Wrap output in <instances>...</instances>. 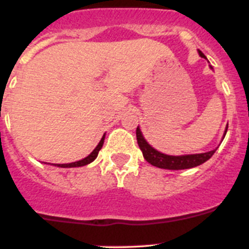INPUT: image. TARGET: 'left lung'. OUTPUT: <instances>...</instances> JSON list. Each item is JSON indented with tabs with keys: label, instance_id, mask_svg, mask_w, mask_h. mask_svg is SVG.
I'll return each instance as SVG.
<instances>
[{
	"label": "left lung",
	"instance_id": "left-lung-1",
	"mask_svg": "<svg viewBox=\"0 0 249 249\" xmlns=\"http://www.w3.org/2000/svg\"><path fill=\"white\" fill-rule=\"evenodd\" d=\"M199 56L204 57L201 51ZM228 128V124H227ZM227 132V129H226ZM136 136H137V142L140 146L141 151L143 153L144 160L151 163L152 166L158 167V168H164V169H187V168H193L199 164L204 163L206 160H210L213 155H214L215 149L210 152H204V153H197V155H184V156H168L164 153H160L157 149H155L151 144H148L144 137L142 136L140 127L136 129ZM226 136V133H224Z\"/></svg>",
	"mask_w": 249,
	"mask_h": 249
}]
</instances>
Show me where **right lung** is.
Wrapping results in <instances>:
<instances>
[{"mask_svg": "<svg viewBox=\"0 0 249 249\" xmlns=\"http://www.w3.org/2000/svg\"><path fill=\"white\" fill-rule=\"evenodd\" d=\"M103 141H105V135H103V137L101 138L100 143L97 144V147L92 151L91 155H89L86 158H83V160H77V162H72V163H65V164H54V166L57 167H62V168H71V167H82V166H86V164L91 163V162H93L96 158H97L98 156V152H100V149L102 148L103 146Z\"/></svg>", "mask_w": 249, "mask_h": 249, "instance_id": "1", "label": "right lung"}]
</instances>
